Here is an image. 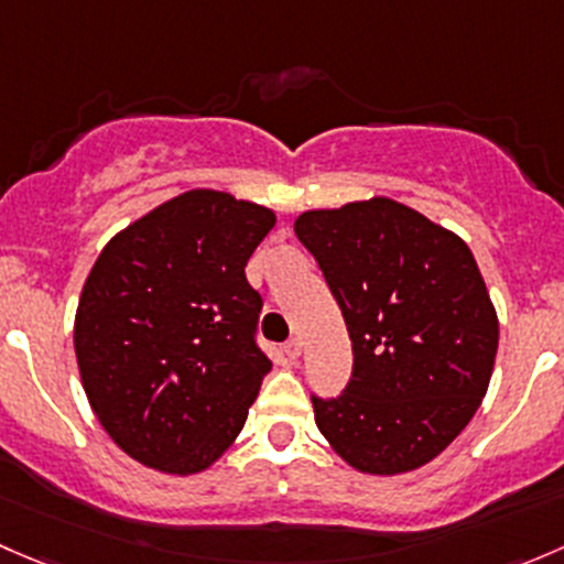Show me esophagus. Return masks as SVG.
Here are the masks:
<instances>
[{"label":"esophagus","instance_id":"1","mask_svg":"<svg viewBox=\"0 0 564 564\" xmlns=\"http://www.w3.org/2000/svg\"><path fill=\"white\" fill-rule=\"evenodd\" d=\"M301 347H304V345H301V339H299V336H293V339H290L288 345H284V356H288L290 361H299V356H301Z\"/></svg>","mask_w":564,"mask_h":564}]
</instances>
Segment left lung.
<instances>
[{"instance_id": "1", "label": "left lung", "mask_w": 564, "mask_h": 564, "mask_svg": "<svg viewBox=\"0 0 564 564\" xmlns=\"http://www.w3.org/2000/svg\"><path fill=\"white\" fill-rule=\"evenodd\" d=\"M293 228L352 341L345 393L312 397L317 429L358 473L423 467L473 421L495 371L499 321L473 252L391 197L312 208Z\"/></svg>"}]
</instances>
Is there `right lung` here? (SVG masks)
<instances>
[{"label": "right lung", "instance_id": "obj_1", "mask_svg": "<svg viewBox=\"0 0 564 564\" xmlns=\"http://www.w3.org/2000/svg\"><path fill=\"white\" fill-rule=\"evenodd\" d=\"M276 225L219 189L160 203L102 247L75 312V358L97 421L127 456L197 475L236 443L271 361L243 265Z\"/></svg>", "mask_w": 564, "mask_h": 564}]
</instances>
